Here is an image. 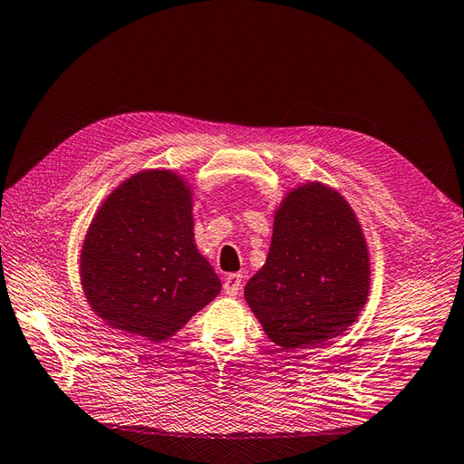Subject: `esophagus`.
I'll use <instances>...</instances> for the list:
<instances>
[{"label": "esophagus", "mask_w": 464, "mask_h": 464, "mask_svg": "<svg viewBox=\"0 0 464 464\" xmlns=\"http://www.w3.org/2000/svg\"><path fill=\"white\" fill-rule=\"evenodd\" d=\"M241 286H243V275H229L223 282V290H225V294H229V295L239 294Z\"/></svg>", "instance_id": "esophagus-1"}]
</instances>
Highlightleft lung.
I'll list each match as a JSON object with an SVG mask.
<instances>
[{
  "label": "left lung",
  "instance_id": "obj_1",
  "mask_svg": "<svg viewBox=\"0 0 464 464\" xmlns=\"http://www.w3.org/2000/svg\"><path fill=\"white\" fill-rule=\"evenodd\" d=\"M368 288V246L349 201L322 182L290 189L266 263L245 286L268 339L286 351L324 345L354 324Z\"/></svg>",
  "mask_w": 464,
  "mask_h": 464
}]
</instances>
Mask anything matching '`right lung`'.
I'll list each match as a JSON object with an SVG mask.
<instances>
[{
	"label": "right lung",
	"instance_id": "add662e5",
	"mask_svg": "<svg viewBox=\"0 0 464 464\" xmlns=\"http://www.w3.org/2000/svg\"><path fill=\"white\" fill-rule=\"evenodd\" d=\"M80 280L105 324L162 343L221 292L194 241L192 188L172 170L133 174L105 198L82 243Z\"/></svg>",
	"mask_w": 464,
	"mask_h": 464
}]
</instances>
